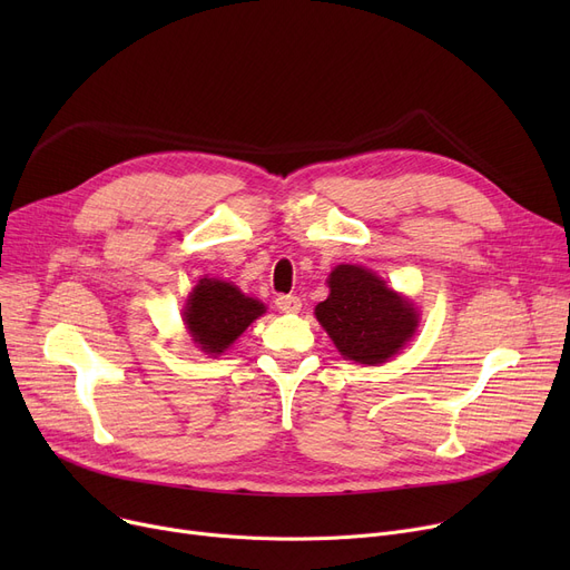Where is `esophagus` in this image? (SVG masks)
Instances as JSON below:
<instances>
[{
    "mask_svg": "<svg viewBox=\"0 0 570 570\" xmlns=\"http://www.w3.org/2000/svg\"><path fill=\"white\" fill-rule=\"evenodd\" d=\"M275 305H277V309L284 312V314H295V312H301L303 301H301V297H297V295H279L277 301H275Z\"/></svg>",
    "mask_w": 570,
    "mask_h": 570,
    "instance_id": "1",
    "label": "esophagus"
}]
</instances>
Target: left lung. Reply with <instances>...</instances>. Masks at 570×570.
I'll return each mask as SVG.
<instances>
[{
  "instance_id": "8db88e82",
  "label": "left lung",
  "mask_w": 570,
  "mask_h": 570,
  "mask_svg": "<svg viewBox=\"0 0 570 570\" xmlns=\"http://www.w3.org/2000/svg\"><path fill=\"white\" fill-rule=\"evenodd\" d=\"M331 295L314 314L344 361L383 365L415 335L417 312L404 295L363 265H337L327 277Z\"/></svg>"
}]
</instances>
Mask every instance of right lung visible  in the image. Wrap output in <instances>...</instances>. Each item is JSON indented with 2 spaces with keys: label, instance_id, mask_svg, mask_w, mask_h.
<instances>
[{
  "label": "right lung",
  "instance_id": "obj_1",
  "mask_svg": "<svg viewBox=\"0 0 570 570\" xmlns=\"http://www.w3.org/2000/svg\"><path fill=\"white\" fill-rule=\"evenodd\" d=\"M265 314V305L230 282L203 277L187 297L183 312L194 344L209 355H222L247 327Z\"/></svg>",
  "mask_w": 570,
  "mask_h": 570
}]
</instances>
